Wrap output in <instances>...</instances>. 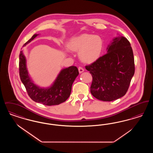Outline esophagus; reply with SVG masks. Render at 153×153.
<instances>
[{
  "label": "esophagus",
  "instance_id": "esophagus-1",
  "mask_svg": "<svg viewBox=\"0 0 153 153\" xmlns=\"http://www.w3.org/2000/svg\"><path fill=\"white\" fill-rule=\"evenodd\" d=\"M78 69H79V73H82V72L84 71V69L82 67H81V66L79 67Z\"/></svg>",
  "mask_w": 153,
  "mask_h": 153
}]
</instances>
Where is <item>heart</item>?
I'll return each mask as SVG.
<instances>
[{
	"mask_svg": "<svg viewBox=\"0 0 153 153\" xmlns=\"http://www.w3.org/2000/svg\"><path fill=\"white\" fill-rule=\"evenodd\" d=\"M69 48L73 51H79V55L82 61L91 63L100 57L103 42L98 36L82 34L72 38L69 42Z\"/></svg>",
	"mask_w": 153,
	"mask_h": 153,
	"instance_id": "obj_1",
	"label": "heart"
}]
</instances>
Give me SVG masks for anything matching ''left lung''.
<instances>
[{"instance_id": "8db88e82", "label": "left lung", "mask_w": 153, "mask_h": 153, "mask_svg": "<svg viewBox=\"0 0 153 153\" xmlns=\"http://www.w3.org/2000/svg\"><path fill=\"white\" fill-rule=\"evenodd\" d=\"M92 76L91 92L104 102L118 99L126 94L135 73L133 51L123 36L114 38L107 54L85 66Z\"/></svg>"}]
</instances>
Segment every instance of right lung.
Returning <instances> with one entry per match:
<instances>
[{"mask_svg": "<svg viewBox=\"0 0 153 153\" xmlns=\"http://www.w3.org/2000/svg\"><path fill=\"white\" fill-rule=\"evenodd\" d=\"M38 34H34L24 44L26 46ZM19 76L30 97L34 102L45 105H58L65 102L70 96L73 82L79 75L76 66H71L62 69L51 87L41 88L35 84L29 75L26 59L23 53L19 54Z\"/></svg>", "mask_w": 153, "mask_h": 153, "instance_id": "add662e5", "label": "right lung"}]
</instances>
